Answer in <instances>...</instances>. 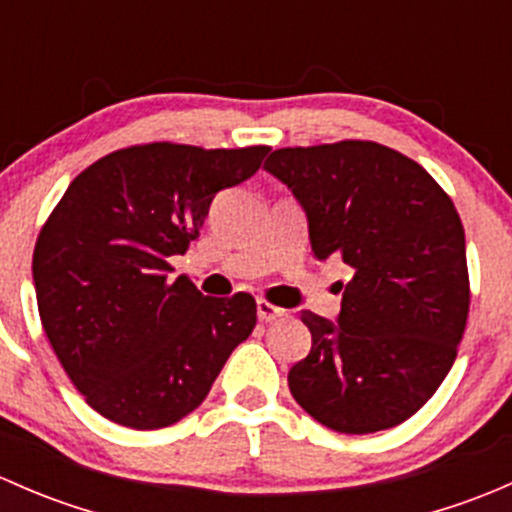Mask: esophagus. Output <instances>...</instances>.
<instances>
[{"label":"esophagus","mask_w":512,"mask_h":512,"mask_svg":"<svg viewBox=\"0 0 512 512\" xmlns=\"http://www.w3.org/2000/svg\"><path fill=\"white\" fill-rule=\"evenodd\" d=\"M285 314L287 309L277 307V304L267 302V299H257V317H260V322H272V319H280Z\"/></svg>","instance_id":"1"}]
</instances>
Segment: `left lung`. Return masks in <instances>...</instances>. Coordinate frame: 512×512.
Listing matches in <instances>:
<instances>
[{"label":"left lung","instance_id":"8db88e82","mask_svg":"<svg viewBox=\"0 0 512 512\" xmlns=\"http://www.w3.org/2000/svg\"><path fill=\"white\" fill-rule=\"evenodd\" d=\"M302 203L319 260L354 270L337 322L304 309L312 349L289 391L339 433L411 418L451 371L471 307L466 232L446 190L374 141L280 148L265 160Z\"/></svg>","mask_w":512,"mask_h":512}]
</instances>
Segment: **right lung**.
<instances>
[{"mask_svg": "<svg viewBox=\"0 0 512 512\" xmlns=\"http://www.w3.org/2000/svg\"><path fill=\"white\" fill-rule=\"evenodd\" d=\"M267 146L143 143L81 170L36 237L34 287L51 349L103 418L136 431L198 409L252 334L255 297H205L170 257L200 235L215 193L252 178Z\"/></svg>", "mask_w": 512, "mask_h": 512, "instance_id": "1", "label": "right lung"}]
</instances>
